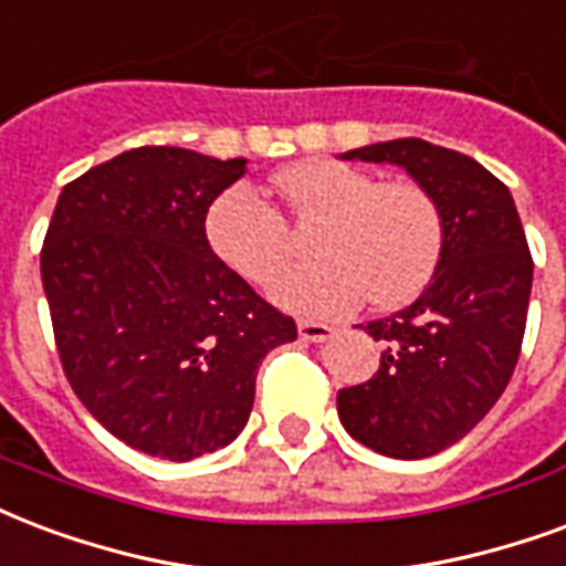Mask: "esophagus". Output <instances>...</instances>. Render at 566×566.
I'll list each match as a JSON object with an SVG mask.
<instances>
[{"mask_svg": "<svg viewBox=\"0 0 566 566\" xmlns=\"http://www.w3.org/2000/svg\"><path fill=\"white\" fill-rule=\"evenodd\" d=\"M300 338L303 342H326V338L333 336V326L326 324H315V321H300Z\"/></svg>", "mask_w": 566, "mask_h": 566, "instance_id": "34e87169", "label": "esophagus"}]
</instances>
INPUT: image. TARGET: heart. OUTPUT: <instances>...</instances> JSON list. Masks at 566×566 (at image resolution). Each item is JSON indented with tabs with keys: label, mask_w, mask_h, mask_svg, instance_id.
I'll return each mask as SVG.
<instances>
[{
	"label": "heart",
	"mask_w": 566,
	"mask_h": 566,
	"mask_svg": "<svg viewBox=\"0 0 566 566\" xmlns=\"http://www.w3.org/2000/svg\"><path fill=\"white\" fill-rule=\"evenodd\" d=\"M275 188L300 224H315L305 242L315 263L270 284L275 303L296 315L326 317L359 294L371 305L417 296L441 261L443 219L434 198L411 179L378 182L354 165L308 158L284 167ZM209 249L249 282H270L287 261L282 216L245 182L221 191L207 209Z\"/></svg>",
	"instance_id": "b5f03b06"
}]
</instances>
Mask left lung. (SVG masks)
<instances>
[{
  "label": "left lung",
  "mask_w": 566,
  "mask_h": 566,
  "mask_svg": "<svg viewBox=\"0 0 566 566\" xmlns=\"http://www.w3.org/2000/svg\"><path fill=\"white\" fill-rule=\"evenodd\" d=\"M399 165L434 198L441 261L408 308L366 324L384 345L375 378L338 389V420L389 459L441 453L492 411L516 368L528 317V240L510 188L474 158L420 137L342 153Z\"/></svg>",
  "instance_id": "1"
}]
</instances>
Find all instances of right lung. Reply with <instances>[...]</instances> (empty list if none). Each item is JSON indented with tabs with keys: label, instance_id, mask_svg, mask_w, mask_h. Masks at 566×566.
I'll return each instance as SVG.
<instances>
[{
	"label": "right lung",
	"instance_id": "add662e5",
	"mask_svg": "<svg viewBox=\"0 0 566 566\" xmlns=\"http://www.w3.org/2000/svg\"><path fill=\"white\" fill-rule=\"evenodd\" d=\"M245 158L140 146L62 188L41 249L62 368L134 450L188 462L249 422L254 378L296 324L209 249L207 209Z\"/></svg>",
	"mask_w": 566,
	"mask_h": 566
}]
</instances>
